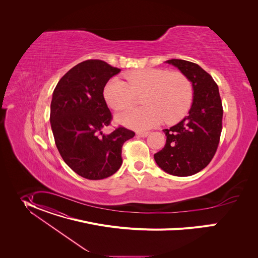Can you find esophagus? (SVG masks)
<instances>
[{
  "mask_svg": "<svg viewBox=\"0 0 258 258\" xmlns=\"http://www.w3.org/2000/svg\"><path fill=\"white\" fill-rule=\"evenodd\" d=\"M137 135L140 136V137H147L149 135V132H138Z\"/></svg>",
  "mask_w": 258,
  "mask_h": 258,
  "instance_id": "34e87169",
  "label": "esophagus"
}]
</instances>
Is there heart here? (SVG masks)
<instances>
[{
    "instance_id": "obj_1",
    "label": "heart",
    "mask_w": 258,
    "mask_h": 258,
    "mask_svg": "<svg viewBox=\"0 0 258 258\" xmlns=\"http://www.w3.org/2000/svg\"><path fill=\"white\" fill-rule=\"evenodd\" d=\"M125 80L110 79L103 90L106 103L114 110L134 104L142 96V108L127 109L116 116L117 122L136 130L148 129L163 121L173 124L181 120L192 101L190 80L180 72L148 69L127 73Z\"/></svg>"
}]
</instances>
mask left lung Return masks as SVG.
<instances>
[{
	"label": "left lung",
	"mask_w": 258,
	"mask_h": 258,
	"mask_svg": "<svg viewBox=\"0 0 258 258\" xmlns=\"http://www.w3.org/2000/svg\"><path fill=\"white\" fill-rule=\"evenodd\" d=\"M167 62L190 80L194 99L188 115L163 130L166 145L154 158L168 174L187 177L205 169L214 158L221 138L223 109L218 84L200 66L176 58Z\"/></svg>",
	"instance_id": "left-lung-1"
}]
</instances>
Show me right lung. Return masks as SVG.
<instances>
[{"label":"right lung","mask_w":258,"mask_h":258,"mask_svg":"<svg viewBox=\"0 0 258 258\" xmlns=\"http://www.w3.org/2000/svg\"><path fill=\"white\" fill-rule=\"evenodd\" d=\"M120 70L99 59L76 64L64 74L52 94L50 125L57 150L68 166L88 180L115 174L122 165V146L135 133L119 126L109 135L112 114L103 90Z\"/></svg>","instance_id":"right-lung-1"}]
</instances>
